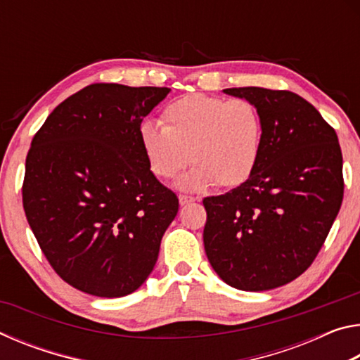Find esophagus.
I'll return each mask as SVG.
<instances>
[{
  "mask_svg": "<svg viewBox=\"0 0 360 360\" xmlns=\"http://www.w3.org/2000/svg\"><path fill=\"white\" fill-rule=\"evenodd\" d=\"M192 202H195L193 197H188V195H179V203H181V206H186V205L192 203Z\"/></svg>",
  "mask_w": 360,
  "mask_h": 360,
  "instance_id": "esophagus-1",
  "label": "esophagus"
}]
</instances>
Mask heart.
<instances>
[{
	"label": "heart",
	"mask_w": 360,
	"mask_h": 360,
	"mask_svg": "<svg viewBox=\"0 0 360 360\" xmlns=\"http://www.w3.org/2000/svg\"><path fill=\"white\" fill-rule=\"evenodd\" d=\"M162 124L144 122L139 146L158 179L174 178L191 158L193 167L178 181L182 191L236 187L251 178L260 160L264 120L245 98L186 95L163 109Z\"/></svg>",
	"instance_id": "obj_1"
}]
</instances>
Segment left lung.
Instances as JSON below:
<instances>
[{"label": "left lung", "mask_w": 360, "mask_h": 360, "mask_svg": "<svg viewBox=\"0 0 360 360\" xmlns=\"http://www.w3.org/2000/svg\"><path fill=\"white\" fill-rule=\"evenodd\" d=\"M254 103L264 148L251 178L203 200V243L222 281L240 290H270L313 264L343 202L338 136L318 109L289 90L225 89Z\"/></svg>", "instance_id": "1"}]
</instances>
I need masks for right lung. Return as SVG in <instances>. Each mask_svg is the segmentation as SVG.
<instances>
[{
	"mask_svg": "<svg viewBox=\"0 0 360 360\" xmlns=\"http://www.w3.org/2000/svg\"><path fill=\"white\" fill-rule=\"evenodd\" d=\"M168 87L92 84L49 114L25 162L23 210L57 275L96 297L141 285L179 200L149 169L143 119Z\"/></svg>",
	"mask_w": 360,
	"mask_h": 360,
	"instance_id": "add662e5",
	"label": "right lung"
}]
</instances>
